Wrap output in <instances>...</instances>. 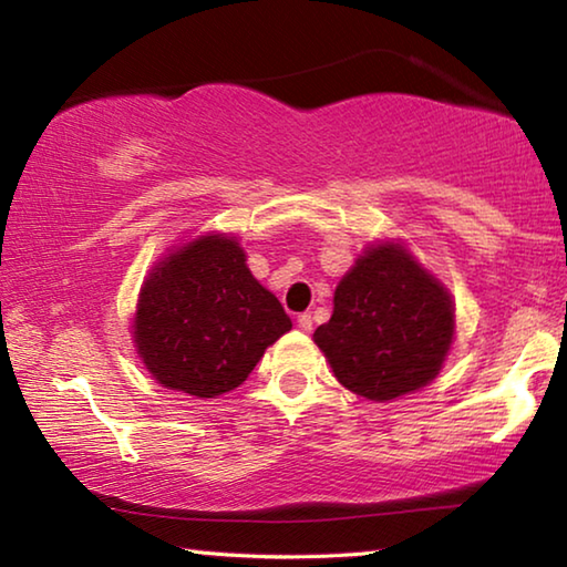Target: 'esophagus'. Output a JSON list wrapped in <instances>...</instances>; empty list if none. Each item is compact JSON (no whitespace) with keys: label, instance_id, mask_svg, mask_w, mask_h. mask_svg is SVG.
<instances>
[{"label":"esophagus","instance_id":"34e87169","mask_svg":"<svg viewBox=\"0 0 567 567\" xmlns=\"http://www.w3.org/2000/svg\"><path fill=\"white\" fill-rule=\"evenodd\" d=\"M297 328H300L302 332H312V315L310 312L297 315Z\"/></svg>","mask_w":567,"mask_h":567}]
</instances>
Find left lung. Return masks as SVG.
<instances>
[{"label": "left lung", "mask_w": 567, "mask_h": 567, "mask_svg": "<svg viewBox=\"0 0 567 567\" xmlns=\"http://www.w3.org/2000/svg\"><path fill=\"white\" fill-rule=\"evenodd\" d=\"M453 338V295L395 239L364 247L334 287L332 318L312 334L340 385L375 402L433 382Z\"/></svg>", "instance_id": "1"}]
</instances>
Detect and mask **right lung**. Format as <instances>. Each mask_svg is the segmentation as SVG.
Segmentation results:
<instances>
[{"instance_id":"obj_1","label":"right lung","mask_w":567,"mask_h":567,"mask_svg":"<svg viewBox=\"0 0 567 567\" xmlns=\"http://www.w3.org/2000/svg\"><path fill=\"white\" fill-rule=\"evenodd\" d=\"M292 330L255 280L233 235L207 233L159 257L140 290L132 342L162 388L217 398L243 385L265 350Z\"/></svg>"}]
</instances>
